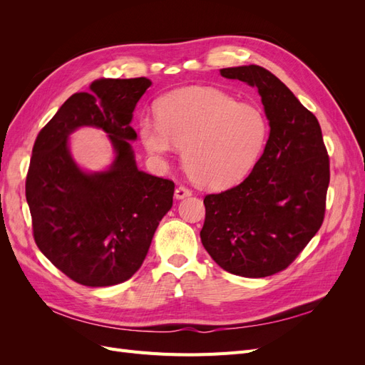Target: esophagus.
Masks as SVG:
<instances>
[{
	"instance_id": "1",
	"label": "esophagus",
	"mask_w": 365,
	"mask_h": 365,
	"mask_svg": "<svg viewBox=\"0 0 365 365\" xmlns=\"http://www.w3.org/2000/svg\"><path fill=\"white\" fill-rule=\"evenodd\" d=\"M192 195V190L189 189V187H185V185H180L178 189L175 190V197L176 200H182V197H187V196H190Z\"/></svg>"
}]
</instances>
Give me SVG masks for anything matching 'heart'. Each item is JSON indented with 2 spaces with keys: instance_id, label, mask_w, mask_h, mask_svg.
<instances>
[{
  "instance_id": "1",
  "label": "heart",
  "mask_w": 365,
  "mask_h": 365,
  "mask_svg": "<svg viewBox=\"0 0 365 365\" xmlns=\"http://www.w3.org/2000/svg\"><path fill=\"white\" fill-rule=\"evenodd\" d=\"M140 134L155 157L185 148L192 180L225 189L252 170L267 146L269 123L262 109L215 88H185L164 97L160 118L143 117Z\"/></svg>"
}]
</instances>
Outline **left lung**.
Masks as SVG:
<instances>
[{
  "label": "left lung",
  "mask_w": 365,
  "mask_h": 365,
  "mask_svg": "<svg viewBox=\"0 0 365 365\" xmlns=\"http://www.w3.org/2000/svg\"><path fill=\"white\" fill-rule=\"evenodd\" d=\"M220 76L257 88L271 129L247 178L204 197L201 242L222 269L268 277L288 268L323 224L327 149L317 117L272 73L245 65Z\"/></svg>",
  "instance_id": "obj_1"
}]
</instances>
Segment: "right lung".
Segmentation results:
<instances>
[{
    "instance_id": "right-lung-1",
    "label": "right lung",
    "mask_w": 365,
    "mask_h": 365,
    "mask_svg": "<svg viewBox=\"0 0 365 365\" xmlns=\"http://www.w3.org/2000/svg\"><path fill=\"white\" fill-rule=\"evenodd\" d=\"M146 77L94 81L43 126L31 150L26 197L33 237L54 267L83 286H113L134 275L153 233L173 202L175 184L137 169L128 140ZM96 125L110 135L116 160L106 173L86 174L68 150V135Z\"/></svg>"
}]
</instances>
